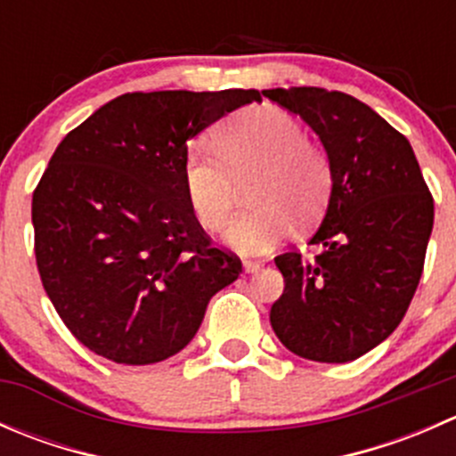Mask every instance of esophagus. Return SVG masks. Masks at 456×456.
<instances>
[{
	"label": "esophagus",
	"mask_w": 456,
	"mask_h": 456,
	"mask_svg": "<svg viewBox=\"0 0 456 456\" xmlns=\"http://www.w3.org/2000/svg\"><path fill=\"white\" fill-rule=\"evenodd\" d=\"M242 269H245V273H257V271L262 269V262L245 260V265H242Z\"/></svg>",
	"instance_id": "34e87169"
}]
</instances>
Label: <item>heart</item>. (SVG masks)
I'll use <instances>...</instances> for the list:
<instances>
[{
	"label": "heart",
	"mask_w": 456,
	"mask_h": 456,
	"mask_svg": "<svg viewBox=\"0 0 456 456\" xmlns=\"http://www.w3.org/2000/svg\"><path fill=\"white\" fill-rule=\"evenodd\" d=\"M214 154L191 147L183 159L181 181L187 205L207 232L232 220L238 187L249 181L251 205L224 233L240 254H266L291 233L293 220L309 224L330 196L329 156L306 139L296 117L275 105L242 110L214 132Z\"/></svg>",
	"instance_id": "heart-1"
}]
</instances>
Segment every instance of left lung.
I'll use <instances>...</instances> for the list:
<instances>
[{
    "label": "left lung",
    "mask_w": 456,
    "mask_h": 456,
    "mask_svg": "<svg viewBox=\"0 0 456 456\" xmlns=\"http://www.w3.org/2000/svg\"><path fill=\"white\" fill-rule=\"evenodd\" d=\"M262 94L314 127L333 174L324 220L309 242L317 254L275 257L284 291L271 306V326L305 360L353 362L406 315L435 202L406 136L355 96L324 87Z\"/></svg>",
    "instance_id": "left-lung-1"
}]
</instances>
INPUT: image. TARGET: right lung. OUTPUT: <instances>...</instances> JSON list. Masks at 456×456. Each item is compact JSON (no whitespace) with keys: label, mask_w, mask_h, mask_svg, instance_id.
Instances as JSON below:
<instances>
[{"label":"right lung","mask_w":456,"mask_h":456,"mask_svg":"<svg viewBox=\"0 0 456 456\" xmlns=\"http://www.w3.org/2000/svg\"><path fill=\"white\" fill-rule=\"evenodd\" d=\"M257 90L127 92L68 132L32 194L41 284L84 346L117 364L176 355L240 275L183 191L187 141Z\"/></svg>","instance_id":"right-lung-1"}]
</instances>
